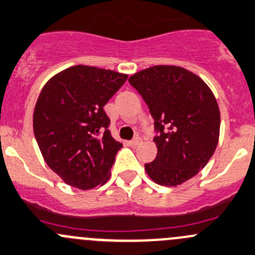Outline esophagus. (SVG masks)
<instances>
[{"mask_svg":"<svg viewBox=\"0 0 255 255\" xmlns=\"http://www.w3.org/2000/svg\"><path fill=\"white\" fill-rule=\"evenodd\" d=\"M140 143H141V139L139 138V136H136V138L133 139L132 141H129V145L130 146H138V145H140Z\"/></svg>","mask_w":255,"mask_h":255,"instance_id":"obj_1","label":"esophagus"}]
</instances>
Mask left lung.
Segmentation results:
<instances>
[{"mask_svg":"<svg viewBox=\"0 0 255 255\" xmlns=\"http://www.w3.org/2000/svg\"><path fill=\"white\" fill-rule=\"evenodd\" d=\"M128 82L138 90L154 119L157 146L145 171L155 183L176 187L194 177L219 143L220 109L208 84L179 66L149 67Z\"/></svg>","mask_w":255,"mask_h":255,"instance_id":"obj_1","label":"left lung"}]
</instances>
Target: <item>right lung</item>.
<instances>
[{
	"label": "right lung",
	"instance_id": "1",
	"mask_svg": "<svg viewBox=\"0 0 255 255\" xmlns=\"http://www.w3.org/2000/svg\"><path fill=\"white\" fill-rule=\"evenodd\" d=\"M127 78L78 64L55 74L42 88L34 109V134L45 162L68 186L87 191L110 178L122 144L107 129L104 106Z\"/></svg>",
	"mask_w": 255,
	"mask_h": 255
}]
</instances>
